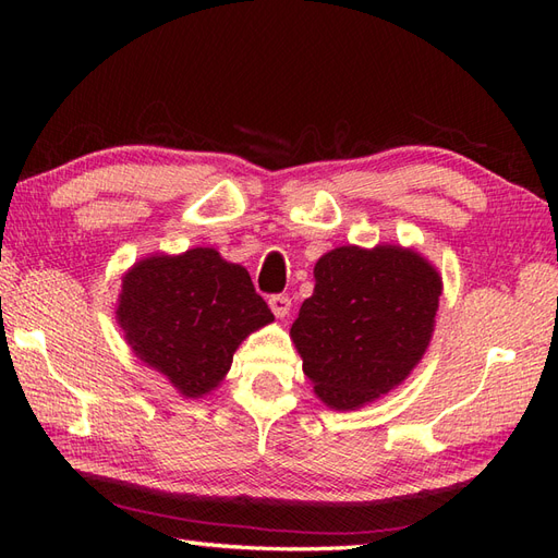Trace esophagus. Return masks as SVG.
<instances>
[{
    "label": "esophagus",
    "mask_w": 558,
    "mask_h": 558,
    "mask_svg": "<svg viewBox=\"0 0 558 558\" xmlns=\"http://www.w3.org/2000/svg\"><path fill=\"white\" fill-rule=\"evenodd\" d=\"M268 306L278 318H286L292 310V300L288 298V294H272V298L268 300Z\"/></svg>",
    "instance_id": "1"
}]
</instances>
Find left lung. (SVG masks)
Instances as JSON below:
<instances>
[{"instance_id": "8db88e82", "label": "left lung", "mask_w": 558, "mask_h": 558, "mask_svg": "<svg viewBox=\"0 0 558 558\" xmlns=\"http://www.w3.org/2000/svg\"><path fill=\"white\" fill-rule=\"evenodd\" d=\"M290 336L316 396L357 410L400 386L434 333L441 276L414 248L338 246L314 266Z\"/></svg>"}]
</instances>
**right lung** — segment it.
<instances>
[{"label": "right lung", "instance_id": "add662e5", "mask_svg": "<svg viewBox=\"0 0 558 558\" xmlns=\"http://www.w3.org/2000/svg\"><path fill=\"white\" fill-rule=\"evenodd\" d=\"M114 314L136 357L184 398L218 388L240 342L272 322L246 268L208 246L141 258Z\"/></svg>", "mask_w": 558, "mask_h": 558}]
</instances>
